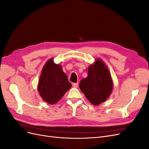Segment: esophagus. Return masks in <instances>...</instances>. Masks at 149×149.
I'll return each mask as SVG.
<instances>
[{
  "label": "esophagus",
  "instance_id": "34e87169",
  "mask_svg": "<svg viewBox=\"0 0 149 149\" xmlns=\"http://www.w3.org/2000/svg\"><path fill=\"white\" fill-rule=\"evenodd\" d=\"M73 86L74 88H77L78 86V83H73Z\"/></svg>",
  "mask_w": 149,
  "mask_h": 149
}]
</instances>
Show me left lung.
I'll use <instances>...</instances> for the list:
<instances>
[{
    "instance_id": "left-lung-1",
    "label": "left lung",
    "mask_w": 149,
    "mask_h": 149,
    "mask_svg": "<svg viewBox=\"0 0 149 149\" xmlns=\"http://www.w3.org/2000/svg\"><path fill=\"white\" fill-rule=\"evenodd\" d=\"M79 86L93 105H99L109 96L113 83L109 70L101 60L90 65L88 77L81 80Z\"/></svg>"
}]
</instances>
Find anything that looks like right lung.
Masks as SVG:
<instances>
[{
  "instance_id": "obj_1",
  "label": "right lung",
  "mask_w": 149,
  "mask_h": 149,
  "mask_svg": "<svg viewBox=\"0 0 149 149\" xmlns=\"http://www.w3.org/2000/svg\"><path fill=\"white\" fill-rule=\"evenodd\" d=\"M71 87V84L61 65L54 63L53 59L49 60L42 70L38 86L43 100L50 104H55Z\"/></svg>"
}]
</instances>
